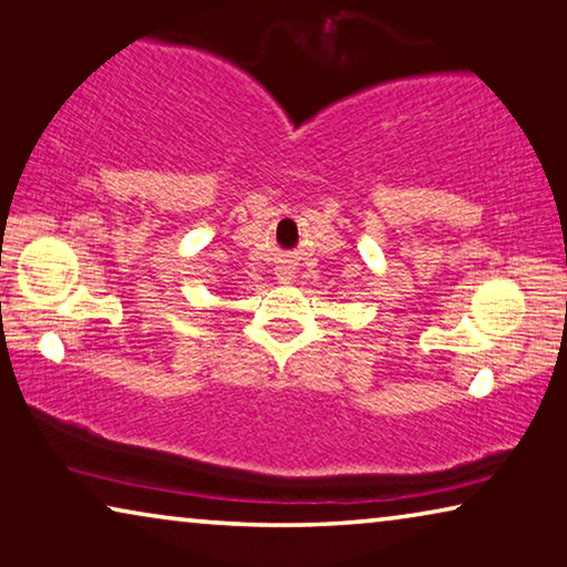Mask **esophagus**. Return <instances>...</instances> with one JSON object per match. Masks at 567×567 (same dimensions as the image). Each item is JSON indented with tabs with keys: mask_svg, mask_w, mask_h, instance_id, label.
I'll use <instances>...</instances> for the list:
<instances>
[{
	"mask_svg": "<svg viewBox=\"0 0 567 567\" xmlns=\"http://www.w3.org/2000/svg\"><path fill=\"white\" fill-rule=\"evenodd\" d=\"M280 280H282V282L292 280V272H290V269H282V272H280Z\"/></svg>",
	"mask_w": 567,
	"mask_h": 567,
	"instance_id": "obj_1",
	"label": "esophagus"
}]
</instances>
